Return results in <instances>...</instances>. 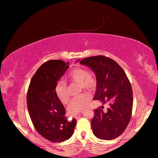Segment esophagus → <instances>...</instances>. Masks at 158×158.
I'll return each mask as SVG.
<instances>
[{
	"label": "esophagus",
	"instance_id": "obj_1",
	"mask_svg": "<svg viewBox=\"0 0 158 158\" xmlns=\"http://www.w3.org/2000/svg\"><path fill=\"white\" fill-rule=\"evenodd\" d=\"M82 113H83V111H80V112H79V113H77L75 114V115H73V117H75V118H77V117H78L79 116L81 115Z\"/></svg>",
	"mask_w": 158,
	"mask_h": 158
}]
</instances>
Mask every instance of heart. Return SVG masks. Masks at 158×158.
Instances as JSON below:
<instances>
[{"label": "heart", "mask_w": 158, "mask_h": 158, "mask_svg": "<svg viewBox=\"0 0 158 158\" xmlns=\"http://www.w3.org/2000/svg\"><path fill=\"white\" fill-rule=\"evenodd\" d=\"M67 79L70 81H75L81 84L84 89H93L96 85V80L90 77L89 72L85 68L77 67L70 71ZM55 93L60 102L64 104L69 100L67 87L65 82L60 81L56 85ZM90 95L88 93H83L74 97L67 106V110L70 114H76L85 108L90 100Z\"/></svg>", "instance_id": "b5f03b06"}]
</instances>
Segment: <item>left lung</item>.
<instances>
[{"label":"left lung","instance_id":"8db88e82","mask_svg":"<svg viewBox=\"0 0 158 158\" xmlns=\"http://www.w3.org/2000/svg\"><path fill=\"white\" fill-rule=\"evenodd\" d=\"M95 73L96 91L93 100L109 102L107 111L103 106L95 109L91 122L92 132L97 138L113 140L126 130L132 115V90L125 72L118 64L104 56L77 60Z\"/></svg>","mask_w":158,"mask_h":158}]
</instances>
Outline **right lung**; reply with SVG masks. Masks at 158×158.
I'll list each match as a JSON object with an SVG mask.
<instances>
[{"label":"right lung","mask_w":158,"mask_h":158,"mask_svg":"<svg viewBox=\"0 0 158 158\" xmlns=\"http://www.w3.org/2000/svg\"><path fill=\"white\" fill-rule=\"evenodd\" d=\"M69 64L58 60L44 63L33 76L28 90L27 106L33 125L43 137L53 143L70 138L77 123L75 119H66L64 106L55 93Z\"/></svg>","instance_id":"right-lung-1"}]
</instances>
